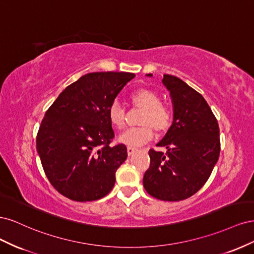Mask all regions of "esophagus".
Returning a JSON list of instances; mask_svg holds the SVG:
<instances>
[{"label":"esophagus","instance_id":"obj_1","mask_svg":"<svg viewBox=\"0 0 254 254\" xmlns=\"http://www.w3.org/2000/svg\"><path fill=\"white\" fill-rule=\"evenodd\" d=\"M135 150H136V148H135V147H132V146H128V147H127V152H128L129 156L132 155V153H133Z\"/></svg>","mask_w":254,"mask_h":254}]
</instances>
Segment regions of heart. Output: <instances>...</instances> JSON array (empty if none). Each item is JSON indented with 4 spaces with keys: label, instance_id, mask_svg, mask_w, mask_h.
<instances>
[{
    "label": "heart",
    "instance_id": "heart-1",
    "mask_svg": "<svg viewBox=\"0 0 254 254\" xmlns=\"http://www.w3.org/2000/svg\"><path fill=\"white\" fill-rule=\"evenodd\" d=\"M129 102L133 107L143 109L140 124L142 126L130 128L120 135V142L130 146H139L153 136V128L164 133L173 124V112L167 105L161 103L160 96L149 89H137L129 95ZM110 124L118 130L126 126L125 110L118 103H113L108 109Z\"/></svg>",
    "mask_w": 254,
    "mask_h": 254
}]
</instances>
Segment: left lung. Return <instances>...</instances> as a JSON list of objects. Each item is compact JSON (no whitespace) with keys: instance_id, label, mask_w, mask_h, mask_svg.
Masks as SVG:
<instances>
[{"instance_id":"obj_1","label":"left lung","mask_w":254,"mask_h":254,"mask_svg":"<svg viewBox=\"0 0 254 254\" xmlns=\"http://www.w3.org/2000/svg\"><path fill=\"white\" fill-rule=\"evenodd\" d=\"M162 82L171 92L174 121L157 144L167 151L148 152L150 165L144 174L143 186L160 200L180 201L197 193L211 176L220 152L219 126L196 90L168 74Z\"/></svg>"}]
</instances>
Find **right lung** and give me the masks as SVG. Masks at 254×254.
Returning a JSON list of instances; mask_svg holds the SVG:
<instances>
[{
  "mask_svg": "<svg viewBox=\"0 0 254 254\" xmlns=\"http://www.w3.org/2000/svg\"><path fill=\"white\" fill-rule=\"evenodd\" d=\"M133 73L95 72L67 86L45 112L36 145L45 176L58 193L93 201L110 193L127 158L114 137L108 109Z\"/></svg>",
  "mask_w": 254,
  "mask_h": 254,
  "instance_id": "right-lung-1",
  "label": "right lung"
}]
</instances>
